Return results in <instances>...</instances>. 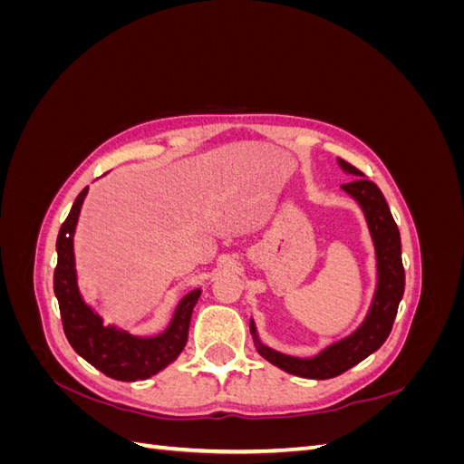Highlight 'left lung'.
<instances>
[{
    "instance_id": "8db88e82",
    "label": "left lung",
    "mask_w": 464,
    "mask_h": 464,
    "mask_svg": "<svg viewBox=\"0 0 464 464\" xmlns=\"http://www.w3.org/2000/svg\"><path fill=\"white\" fill-rule=\"evenodd\" d=\"M339 164L346 172L362 176L358 168L350 162L339 159ZM343 189L353 195L363 208V215H366L377 254V290L366 321L362 323L358 331L346 336V339L331 344L315 358H294L280 354L276 350L263 346L256 336L257 350L265 360H269L275 366L292 375H300L307 379L336 377L356 366L358 362L368 358L372 353H375V350L387 341V336L392 329V323H395L397 317L401 298L404 294L401 234L382 189H379L372 179L366 178H356L353 181H348V184H343ZM249 329L251 334H256L254 321L249 323Z\"/></svg>"
}]
</instances>
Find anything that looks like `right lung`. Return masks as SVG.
Returning <instances> with one entry per match:
<instances>
[{"mask_svg":"<svg viewBox=\"0 0 464 464\" xmlns=\"http://www.w3.org/2000/svg\"><path fill=\"white\" fill-rule=\"evenodd\" d=\"M85 195L87 188L77 195L55 242L58 265L53 271V292L60 304L63 331L75 353L96 370L120 382H139L164 370L184 350L193 305L198 304L201 290L189 292L179 302L170 327L152 339H141L110 325L104 327L102 319L82 302L77 288L73 232Z\"/></svg>","mask_w":464,"mask_h":464,"instance_id":"right-lung-1","label":"right lung"}]
</instances>
